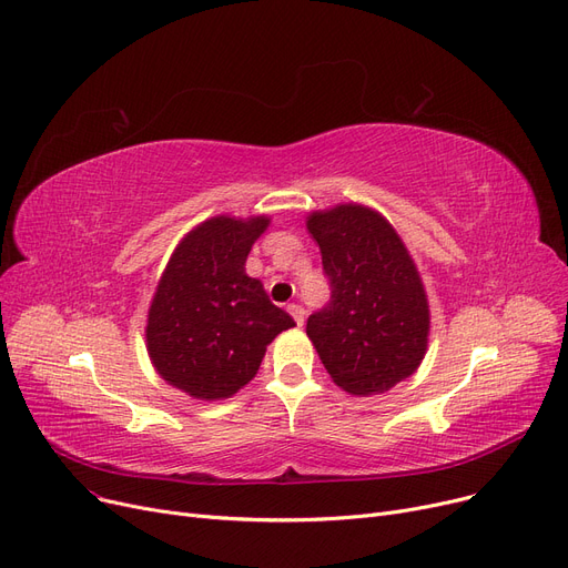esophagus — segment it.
Listing matches in <instances>:
<instances>
[{
    "label": "esophagus",
    "instance_id": "obj_1",
    "mask_svg": "<svg viewBox=\"0 0 568 568\" xmlns=\"http://www.w3.org/2000/svg\"><path fill=\"white\" fill-rule=\"evenodd\" d=\"M288 312H291V316L295 318V323H298V326H303L305 323V307H301V305H288Z\"/></svg>",
    "mask_w": 568,
    "mask_h": 568
}]
</instances>
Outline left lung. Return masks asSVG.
Here are the masks:
<instances>
[{
    "mask_svg": "<svg viewBox=\"0 0 568 568\" xmlns=\"http://www.w3.org/2000/svg\"><path fill=\"white\" fill-rule=\"evenodd\" d=\"M307 229L331 280V303L307 318V337L339 388L386 393L418 369L427 351L429 307L418 267L372 207L318 210Z\"/></svg>",
    "mask_w": 568,
    "mask_h": 568,
    "instance_id": "1",
    "label": "left lung"
}]
</instances>
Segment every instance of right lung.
I'll return each mask as SVG.
<instances>
[{
  "instance_id": "add662e5",
  "label": "right lung",
  "mask_w": 568,
  "mask_h": 568,
  "mask_svg": "<svg viewBox=\"0 0 568 568\" xmlns=\"http://www.w3.org/2000/svg\"><path fill=\"white\" fill-rule=\"evenodd\" d=\"M267 217L220 214L189 231L148 312V354L159 376L196 399H224L254 379L265 346L295 321L245 273Z\"/></svg>"
}]
</instances>
